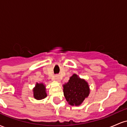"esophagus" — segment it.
<instances>
[{"label": "esophagus", "mask_w": 127, "mask_h": 127, "mask_svg": "<svg viewBox=\"0 0 127 127\" xmlns=\"http://www.w3.org/2000/svg\"><path fill=\"white\" fill-rule=\"evenodd\" d=\"M55 79H56L57 81H58V82H60V76L59 75H55Z\"/></svg>", "instance_id": "esophagus-1"}]
</instances>
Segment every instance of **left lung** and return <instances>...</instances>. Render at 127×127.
Here are the masks:
<instances>
[{"label": "left lung", "mask_w": 127, "mask_h": 127, "mask_svg": "<svg viewBox=\"0 0 127 127\" xmlns=\"http://www.w3.org/2000/svg\"><path fill=\"white\" fill-rule=\"evenodd\" d=\"M63 92L68 104L79 106L88 97L90 90L87 81L73 74L68 82L63 85Z\"/></svg>", "instance_id": "8db88e82"}]
</instances>
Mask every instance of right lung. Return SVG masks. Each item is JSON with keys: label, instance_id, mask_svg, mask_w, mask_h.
<instances>
[{"label": "right lung", "instance_id": "1", "mask_svg": "<svg viewBox=\"0 0 127 127\" xmlns=\"http://www.w3.org/2000/svg\"><path fill=\"white\" fill-rule=\"evenodd\" d=\"M33 96L36 100H42L47 96L46 92V88L43 84L36 83L35 87L33 88Z\"/></svg>", "mask_w": 127, "mask_h": 127}]
</instances>
